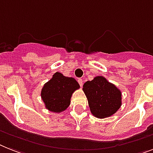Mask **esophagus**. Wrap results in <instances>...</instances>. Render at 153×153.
<instances>
[{"instance_id":"1","label":"esophagus","mask_w":153,"mask_h":153,"mask_svg":"<svg viewBox=\"0 0 153 153\" xmlns=\"http://www.w3.org/2000/svg\"><path fill=\"white\" fill-rule=\"evenodd\" d=\"M77 81H78V83H79V85H80V86L83 85V79H82L81 78H78Z\"/></svg>"}]
</instances>
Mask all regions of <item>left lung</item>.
<instances>
[{
	"instance_id": "obj_1",
	"label": "left lung",
	"mask_w": 153,
	"mask_h": 153,
	"mask_svg": "<svg viewBox=\"0 0 153 153\" xmlns=\"http://www.w3.org/2000/svg\"><path fill=\"white\" fill-rule=\"evenodd\" d=\"M83 91L88 98L90 110L94 117L105 118L114 114L121 106V92L103 76L87 81Z\"/></svg>"
}]
</instances>
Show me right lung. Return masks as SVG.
I'll return each instance as SVG.
<instances>
[{
    "label": "right lung",
    "instance_id": "right-lung-1",
    "mask_svg": "<svg viewBox=\"0 0 153 153\" xmlns=\"http://www.w3.org/2000/svg\"><path fill=\"white\" fill-rule=\"evenodd\" d=\"M78 88L79 85L74 78L57 72L42 88L41 98L48 110L60 113L67 108L72 94Z\"/></svg>",
    "mask_w": 153,
    "mask_h": 153
}]
</instances>
